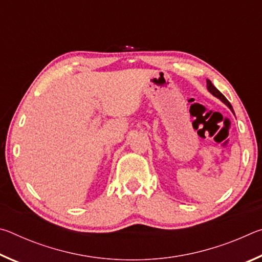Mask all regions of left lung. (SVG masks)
Returning a JSON list of instances; mask_svg holds the SVG:
<instances>
[{
  "label": "left lung",
  "instance_id": "obj_1",
  "mask_svg": "<svg viewBox=\"0 0 262 262\" xmlns=\"http://www.w3.org/2000/svg\"><path fill=\"white\" fill-rule=\"evenodd\" d=\"M207 88H208V90H209V92H210V94H212V95H214L215 97H217V98H219V99H221L222 101H223V103L225 104V105H227V106H229V108L230 110H231L232 111V112H233V108H232V106H231V104H230L229 103V100L227 99V98H225V97L223 96V95H222L221 94V92L219 91V90H217V89L214 86V85H212V83L209 81V79H207Z\"/></svg>",
  "mask_w": 262,
  "mask_h": 262
}]
</instances>
